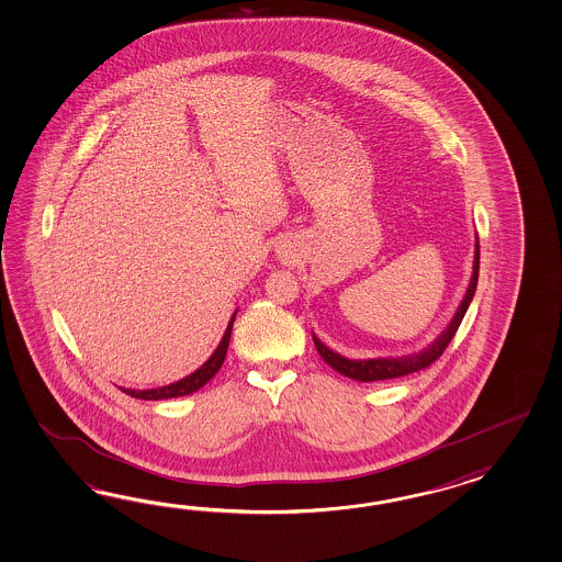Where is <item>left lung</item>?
I'll list each match as a JSON object with an SVG mask.
<instances>
[{"label":"left lung","mask_w":562,"mask_h":562,"mask_svg":"<svg viewBox=\"0 0 562 562\" xmlns=\"http://www.w3.org/2000/svg\"><path fill=\"white\" fill-rule=\"evenodd\" d=\"M477 272H480V241L475 239L474 274H472V280H470V286H468V292H465V296H463L462 304H460V308L456 312V316L451 318L448 328H446L427 349L422 350V352H415V355H409V357H400V359L350 361V359L340 357L335 350L325 347L318 338L312 335L314 347L318 350V355H321L335 371L345 374V376H349V379H355V381H362V383L397 379V376H403V374H412L415 373V371H422L425 367H429L431 362L437 361V359L443 355V350L448 349L451 338L456 337L458 328L462 325L465 311H468L470 302L474 299L475 286H477Z\"/></svg>","instance_id":"left-lung-1"}]
</instances>
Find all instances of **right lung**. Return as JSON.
Here are the masks:
<instances>
[{
	"instance_id": "right-lung-1",
	"label": "right lung",
	"mask_w": 562,
	"mask_h": 562,
	"mask_svg": "<svg viewBox=\"0 0 562 562\" xmlns=\"http://www.w3.org/2000/svg\"><path fill=\"white\" fill-rule=\"evenodd\" d=\"M234 321H236V312H234V316H232L229 325L225 328V335L224 338H222V342H220V347L215 349V352H213L212 357H210L207 361L201 364L200 369H198L195 373L188 374L186 379H181V381H177V383H171V385H165V387L145 389V391L121 387V391L126 393V395H131V397H135V400L145 401L171 400V397H183V395H191V393H195L198 389L203 387V385L212 379L213 374L217 373V371L222 369L225 352H227V347H229V337H232V326H234Z\"/></svg>"
}]
</instances>
